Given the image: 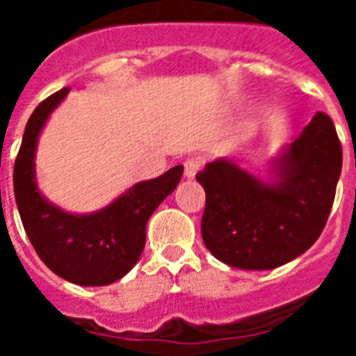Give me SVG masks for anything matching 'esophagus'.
Instances as JSON below:
<instances>
[{"instance_id":"obj_1","label":"esophagus","mask_w":356,"mask_h":356,"mask_svg":"<svg viewBox=\"0 0 356 356\" xmlns=\"http://www.w3.org/2000/svg\"><path fill=\"white\" fill-rule=\"evenodd\" d=\"M201 165H203V160H201L200 156H188V159L184 162L185 176L193 180L194 176L197 175V171H200V169H201Z\"/></svg>"}]
</instances>
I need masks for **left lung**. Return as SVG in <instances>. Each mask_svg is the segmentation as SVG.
Here are the masks:
<instances>
[{"label": "left lung", "instance_id": "1", "mask_svg": "<svg viewBox=\"0 0 356 356\" xmlns=\"http://www.w3.org/2000/svg\"><path fill=\"white\" fill-rule=\"evenodd\" d=\"M342 169L332 119L317 112L262 181L229 160H213L196 175L207 194L201 235L217 260L238 269H275L291 262L323 234Z\"/></svg>", "mask_w": 356, "mask_h": 356}]
</instances>
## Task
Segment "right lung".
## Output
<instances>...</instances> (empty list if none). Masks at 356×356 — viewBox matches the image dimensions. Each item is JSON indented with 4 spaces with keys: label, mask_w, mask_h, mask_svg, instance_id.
<instances>
[{
    "label": "right lung",
    "mask_w": 356,
    "mask_h": 356,
    "mask_svg": "<svg viewBox=\"0 0 356 356\" xmlns=\"http://www.w3.org/2000/svg\"><path fill=\"white\" fill-rule=\"evenodd\" d=\"M69 90L46 97L28 119L14 165L15 203L40 260L71 284L99 287L121 280L137 264L146 244L147 219L180 184L184 165L131 185L99 212L74 216L51 205L37 188L33 159L44 122Z\"/></svg>",
    "instance_id": "obj_1"
}]
</instances>
